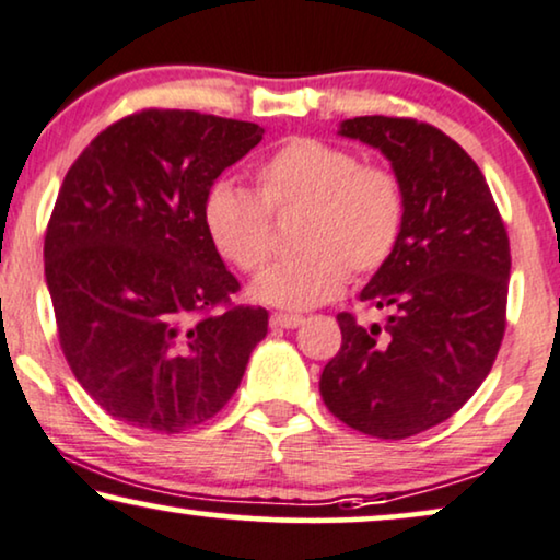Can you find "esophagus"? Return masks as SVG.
Instances as JSON below:
<instances>
[{"mask_svg":"<svg viewBox=\"0 0 560 560\" xmlns=\"http://www.w3.org/2000/svg\"><path fill=\"white\" fill-rule=\"evenodd\" d=\"M304 323L302 315H287V312H273L271 315V327H287V330H294Z\"/></svg>","mask_w":560,"mask_h":560,"instance_id":"34e87169","label":"esophagus"}]
</instances>
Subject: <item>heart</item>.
<instances>
[{
    "label": "heart",
    "instance_id": "b5f03b06",
    "mask_svg": "<svg viewBox=\"0 0 560 560\" xmlns=\"http://www.w3.org/2000/svg\"><path fill=\"white\" fill-rule=\"evenodd\" d=\"M300 212L294 258L268 268L256 296L304 310L330 300L394 256L407 214L401 178L382 163H361L348 148L294 138L256 168V194L214 182L202 222L222 258L245 273L264 271L273 253V218Z\"/></svg>",
    "mask_w": 560,
    "mask_h": 560
}]
</instances>
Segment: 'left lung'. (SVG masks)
<instances>
[{
  "mask_svg": "<svg viewBox=\"0 0 560 560\" xmlns=\"http://www.w3.org/2000/svg\"><path fill=\"white\" fill-rule=\"evenodd\" d=\"M340 136L378 148L407 197L394 256L361 302L386 310L363 327L340 312L342 346L319 376L330 412L401 441L458 412L494 366L506 325L510 237L471 155L412 117H353Z\"/></svg>",
  "mask_w": 560,
  "mask_h": 560,
  "instance_id": "8db88e82",
  "label": "left lung"
}]
</instances>
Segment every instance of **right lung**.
<instances>
[{
	"instance_id": "1",
	"label": "right lung",
	"mask_w": 560,
	"mask_h": 560,
	"mask_svg": "<svg viewBox=\"0 0 560 560\" xmlns=\"http://www.w3.org/2000/svg\"><path fill=\"white\" fill-rule=\"evenodd\" d=\"M264 138L243 119L143 109L73 161L46 230L63 355L89 397L130 428L174 435L233 397L268 312L241 289L202 222L205 194Z\"/></svg>"
}]
</instances>
